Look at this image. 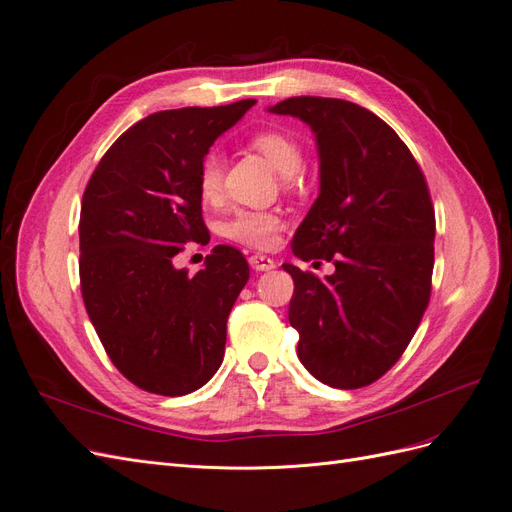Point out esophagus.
<instances>
[{
  "label": "esophagus",
  "instance_id": "esophagus-1",
  "mask_svg": "<svg viewBox=\"0 0 512 512\" xmlns=\"http://www.w3.org/2000/svg\"><path fill=\"white\" fill-rule=\"evenodd\" d=\"M250 267L258 273L260 271H271V269H275V260L265 256V254H254V256H250Z\"/></svg>",
  "mask_w": 512,
  "mask_h": 512
}]
</instances>
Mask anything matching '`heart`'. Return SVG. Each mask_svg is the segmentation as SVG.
Returning <instances> with one entry per match:
<instances>
[{"label": "heart", "mask_w": 512, "mask_h": 512, "mask_svg": "<svg viewBox=\"0 0 512 512\" xmlns=\"http://www.w3.org/2000/svg\"><path fill=\"white\" fill-rule=\"evenodd\" d=\"M252 147L265 156V160L280 173L282 177H292L299 173L303 164L301 145L282 130H262L252 136ZM222 179L224 164L218 151L205 153L198 166V194L203 203L215 205L222 196ZM282 215L275 211H252L237 209L222 224V235L230 241L241 243L254 250H269L275 243L277 232L282 228Z\"/></svg>", "instance_id": "1"}]
</instances>
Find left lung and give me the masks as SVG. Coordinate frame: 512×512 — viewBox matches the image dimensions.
Wrapping results in <instances>:
<instances>
[{
	"mask_svg": "<svg viewBox=\"0 0 512 512\" xmlns=\"http://www.w3.org/2000/svg\"><path fill=\"white\" fill-rule=\"evenodd\" d=\"M269 111L299 117L318 145L320 194L292 252L335 265L324 280L284 265L299 361L333 389H361L399 361L429 303L436 213L423 170L391 126L354 102L299 96Z\"/></svg>",
	"mask_w": 512,
	"mask_h": 512,
	"instance_id": "obj_1",
	"label": "left lung"
}]
</instances>
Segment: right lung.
Returning a JSON list of instances; mask_svg holds the SVG:
<instances>
[{"label":"right lung","instance_id":"1","mask_svg":"<svg viewBox=\"0 0 512 512\" xmlns=\"http://www.w3.org/2000/svg\"><path fill=\"white\" fill-rule=\"evenodd\" d=\"M256 100L160 111L123 132L81 205V292L108 359L138 389L179 397L220 369L226 320L250 280L243 254L215 245L188 275L173 258L209 243L198 166Z\"/></svg>","mask_w":512,"mask_h":512}]
</instances>
